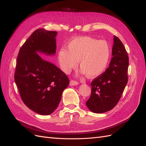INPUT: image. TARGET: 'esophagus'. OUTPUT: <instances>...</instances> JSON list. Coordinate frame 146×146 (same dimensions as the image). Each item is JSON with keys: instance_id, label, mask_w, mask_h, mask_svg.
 <instances>
[{"instance_id": "1", "label": "esophagus", "mask_w": 146, "mask_h": 146, "mask_svg": "<svg viewBox=\"0 0 146 146\" xmlns=\"http://www.w3.org/2000/svg\"><path fill=\"white\" fill-rule=\"evenodd\" d=\"M79 84V82L75 80H72L70 81V86H75V85H77Z\"/></svg>"}]
</instances>
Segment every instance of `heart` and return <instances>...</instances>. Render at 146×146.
<instances>
[{
    "label": "heart",
    "mask_w": 146,
    "mask_h": 146,
    "mask_svg": "<svg viewBox=\"0 0 146 146\" xmlns=\"http://www.w3.org/2000/svg\"><path fill=\"white\" fill-rule=\"evenodd\" d=\"M111 56V48L105 40H98L91 36L73 39L58 52V60L61 70L68 73L76 67L80 68L89 78L101 74L106 68Z\"/></svg>",
    "instance_id": "b5f03b06"
}]
</instances>
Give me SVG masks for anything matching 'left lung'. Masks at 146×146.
Wrapping results in <instances>:
<instances>
[{"label":"left lung","mask_w":146,"mask_h":146,"mask_svg":"<svg viewBox=\"0 0 146 146\" xmlns=\"http://www.w3.org/2000/svg\"><path fill=\"white\" fill-rule=\"evenodd\" d=\"M112 54L109 67L91 82V95L86 103L95 113H103L114 108L128 82V56L122 41L115 35Z\"/></svg>","instance_id":"1"}]
</instances>
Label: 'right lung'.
<instances>
[{"instance_id":"1","label":"right lung","mask_w":146,"mask_h":146,"mask_svg":"<svg viewBox=\"0 0 146 146\" xmlns=\"http://www.w3.org/2000/svg\"><path fill=\"white\" fill-rule=\"evenodd\" d=\"M57 34L36 29L20 48L17 57L15 81L20 97L29 109L41 115L55 111L70 83L65 73L36 53L54 54Z\"/></svg>"}]
</instances>
